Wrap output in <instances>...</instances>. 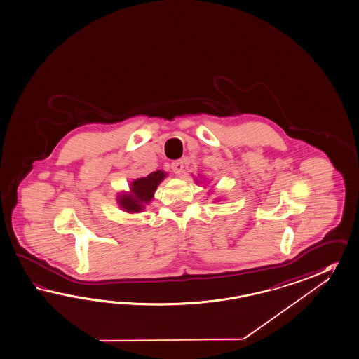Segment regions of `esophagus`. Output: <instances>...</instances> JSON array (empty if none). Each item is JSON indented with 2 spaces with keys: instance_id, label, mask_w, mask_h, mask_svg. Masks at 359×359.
I'll return each instance as SVG.
<instances>
[{
  "instance_id": "1",
  "label": "esophagus",
  "mask_w": 359,
  "mask_h": 359,
  "mask_svg": "<svg viewBox=\"0 0 359 359\" xmlns=\"http://www.w3.org/2000/svg\"><path fill=\"white\" fill-rule=\"evenodd\" d=\"M172 170L175 172V175H181L184 172V163L181 160H177L172 163Z\"/></svg>"
}]
</instances>
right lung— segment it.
I'll return each mask as SVG.
<instances>
[{"instance_id":"obj_1","label":"right lung","mask_w":359,"mask_h":359,"mask_svg":"<svg viewBox=\"0 0 359 359\" xmlns=\"http://www.w3.org/2000/svg\"><path fill=\"white\" fill-rule=\"evenodd\" d=\"M165 173L161 170L148 175L146 178H139L131 184V194L120 196L121 207L128 212H140L143 204L148 203L157 189L158 184L164 180Z\"/></svg>"}]
</instances>
